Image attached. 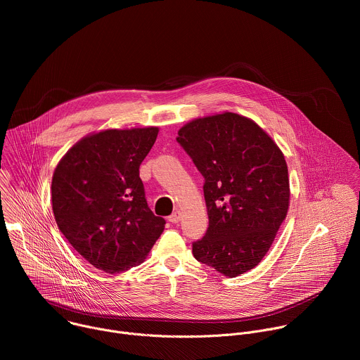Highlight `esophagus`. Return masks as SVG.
<instances>
[{"label": "esophagus", "instance_id": "1", "mask_svg": "<svg viewBox=\"0 0 360 360\" xmlns=\"http://www.w3.org/2000/svg\"><path fill=\"white\" fill-rule=\"evenodd\" d=\"M181 217H182L181 211H175L171 217H168V221H169V222H172V224H178V222L181 221Z\"/></svg>", "mask_w": 360, "mask_h": 360}]
</instances>
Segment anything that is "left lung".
Here are the masks:
<instances>
[{"label":"left lung","instance_id":"1","mask_svg":"<svg viewBox=\"0 0 360 360\" xmlns=\"http://www.w3.org/2000/svg\"><path fill=\"white\" fill-rule=\"evenodd\" d=\"M176 141L205 178L210 226L192 243L195 259L229 278L250 271L288 214L282 150L259 125L233 112L193 120Z\"/></svg>","mask_w":360,"mask_h":360}]
</instances>
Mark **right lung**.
Listing matches in <instances>:
<instances>
[{"mask_svg": "<svg viewBox=\"0 0 360 360\" xmlns=\"http://www.w3.org/2000/svg\"><path fill=\"white\" fill-rule=\"evenodd\" d=\"M157 127L107 129L82 138L53 175V211L71 246L96 269L139 265L165 228L148 207L139 165Z\"/></svg>", "mask_w": 360, "mask_h": 360, "instance_id": "add662e5", "label": "right lung"}]
</instances>
